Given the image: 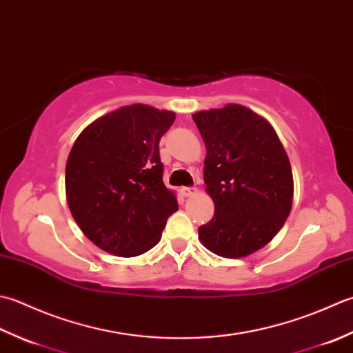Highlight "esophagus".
I'll list each match as a JSON object with an SVG mask.
<instances>
[{"label":"esophagus","mask_w":353,"mask_h":353,"mask_svg":"<svg viewBox=\"0 0 353 353\" xmlns=\"http://www.w3.org/2000/svg\"><path fill=\"white\" fill-rule=\"evenodd\" d=\"M196 192H198L196 187H183V189H181V195L185 196V198H189V196L196 195Z\"/></svg>","instance_id":"esophagus-1"}]
</instances>
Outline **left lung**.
Returning a JSON list of instances; mask_svg holds the SVG:
<instances>
[{
  "instance_id": "1",
  "label": "left lung",
  "mask_w": 353,
  "mask_h": 353,
  "mask_svg": "<svg viewBox=\"0 0 353 353\" xmlns=\"http://www.w3.org/2000/svg\"><path fill=\"white\" fill-rule=\"evenodd\" d=\"M192 117L205 143L204 183L214 204L212 221L198 228L199 241L222 257L253 254L290 216V158L270 121L247 106L228 103Z\"/></svg>"
}]
</instances>
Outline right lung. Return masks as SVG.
Listing matches in <instances>:
<instances>
[{"label": "right lung", "mask_w": 353, "mask_h": 353, "mask_svg": "<svg viewBox=\"0 0 353 353\" xmlns=\"http://www.w3.org/2000/svg\"><path fill=\"white\" fill-rule=\"evenodd\" d=\"M175 112L134 103L96 119L79 134L65 168L70 212L106 253L135 257L161 239L178 210L163 183L160 139Z\"/></svg>", "instance_id": "1"}]
</instances>
